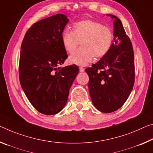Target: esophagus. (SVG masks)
I'll return each instance as SVG.
<instances>
[{"instance_id": "obj_1", "label": "esophagus", "mask_w": 153, "mask_h": 153, "mask_svg": "<svg viewBox=\"0 0 153 153\" xmlns=\"http://www.w3.org/2000/svg\"><path fill=\"white\" fill-rule=\"evenodd\" d=\"M79 71H80V72L84 71V68L82 67H79Z\"/></svg>"}]
</instances>
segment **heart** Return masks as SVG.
<instances>
[{
	"label": "heart",
	"instance_id": "heart-1",
	"mask_svg": "<svg viewBox=\"0 0 153 153\" xmlns=\"http://www.w3.org/2000/svg\"><path fill=\"white\" fill-rule=\"evenodd\" d=\"M114 41L112 29L103 24L91 19L75 23L73 31L65 29L61 35V42L65 50L71 53L81 42L80 49L69 56L70 64L81 66L91 63L96 59H103L110 52Z\"/></svg>",
	"mask_w": 153,
	"mask_h": 153
}]
</instances>
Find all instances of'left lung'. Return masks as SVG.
Instances as JSON below:
<instances>
[{
	"label": "left lung",
	"instance_id": "obj_1",
	"mask_svg": "<svg viewBox=\"0 0 153 153\" xmlns=\"http://www.w3.org/2000/svg\"><path fill=\"white\" fill-rule=\"evenodd\" d=\"M114 42L108 54L85 69L89 77L92 102L97 110L110 113L123 106L135 82L134 53L121 21L115 16Z\"/></svg>",
	"mask_w": 153,
	"mask_h": 153
}]
</instances>
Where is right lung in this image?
<instances>
[{"label":"right lung","mask_w":153,"mask_h":153,"mask_svg":"<svg viewBox=\"0 0 153 153\" xmlns=\"http://www.w3.org/2000/svg\"><path fill=\"white\" fill-rule=\"evenodd\" d=\"M68 22L65 15L56 14L34 23L21 45V86L33 107L45 115L56 114L62 110L79 72L76 65L59 67L68 57L61 42Z\"/></svg>","instance_id":"right-lung-1"}]
</instances>
